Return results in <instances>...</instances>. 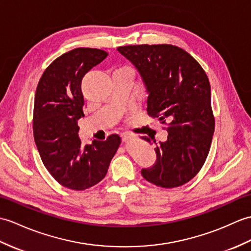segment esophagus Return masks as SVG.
<instances>
[{"label":"esophagus","instance_id":"esophagus-1","mask_svg":"<svg viewBox=\"0 0 251 251\" xmlns=\"http://www.w3.org/2000/svg\"><path fill=\"white\" fill-rule=\"evenodd\" d=\"M133 137L130 135V133H128V132H124V133H122V140H123V142H127V141H129V140H131Z\"/></svg>","mask_w":251,"mask_h":251}]
</instances>
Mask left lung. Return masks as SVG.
Segmentation results:
<instances>
[{
	"instance_id": "left-lung-1",
	"label": "left lung",
	"mask_w": 251,
	"mask_h": 251,
	"mask_svg": "<svg viewBox=\"0 0 251 251\" xmlns=\"http://www.w3.org/2000/svg\"><path fill=\"white\" fill-rule=\"evenodd\" d=\"M138 71L148 93V114L165 124V142L142 176L162 188L178 187L200 171L211 148L215 120L205 72L185 50L172 45L119 47ZM151 142L147 136L141 137Z\"/></svg>"
}]
</instances>
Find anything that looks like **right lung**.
Returning a JSON list of instances; mask_svg holds the SVG:
<instances>
[{
  "instance_id": "right-lung-1",
  "label": "right lung",
  "mask_w": 251,
  "mask_h": 251,
  "mask_svg": "<svg viewBox=\"0 0 251 251\" xmlns=\"http://www.w3.org/2000/svg\"><path fill=\"white\" fill-rule=\"evenodd\" d=\"M107 55L93 48L66 52L47 67L35 94L33 130L40 158L57 183L73 190L100 182L121 144L120 136L111 135L83 145L78 135L84 116L81 81Z\"/></svg>"
}]
</instances>
